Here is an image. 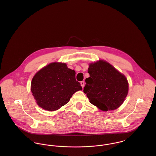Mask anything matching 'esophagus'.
Returning <instances> with one entry per match:
<instances>
[{
	"mask_svg": "<svg viewBox=\"0 0 156 156\" xmlns=\"http://www.w3.org/2000/svg\"><path fill=\"white\" fill-rule=\"evenodd\" d=\"M80 84H81L82 87L83 88V87H84V85H85V82H84V81H82V82H80Z\"/></svg>",
	"mask_w": 156,
	"mask_h": 156,
	"instance_id": "34e87169",
	"label": "esophagus"
}]
</instances>
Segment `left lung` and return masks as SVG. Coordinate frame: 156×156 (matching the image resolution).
Here are the masks:
<instances>
[{"label":"left lung","instance_id":"left-lung-1","mask_svg":"<svg viewBox=\"0 0 156 156\" xmlns=\"http://www.w3.org/2000/svg\"><path fill=\"white\" fill-rule=\"evenodd\" d=\"M88 73L83 92L89 102L103 111L118 108L129 91L126 76L103 60L90 64Z\"/></svg>","mask_w":156,"mask_h":156}]
</instances>
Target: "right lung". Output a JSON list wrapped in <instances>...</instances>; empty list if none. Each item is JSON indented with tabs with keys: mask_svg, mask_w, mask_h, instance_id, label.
Wrapping results in <instances>:
<instances>
[{
	"mask_svg": "<svg viewBox=\"0 0 156 156\" xmlns=\"http://www.w3.org/2000/svg\"><path fill=\"white\" fill-rule=\"evenodd\" d=\"M30 89L40 107L55 111L66 105L72 95L82 88L76 80L74 70L65 63L52 62L35 74Z\"/></svg>",
	"mask_w": 156,
	"mask_h": 156,
	"instance_id": "right-lung-1",
	"label": "right lung"
}]
</instances>
